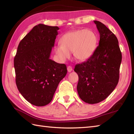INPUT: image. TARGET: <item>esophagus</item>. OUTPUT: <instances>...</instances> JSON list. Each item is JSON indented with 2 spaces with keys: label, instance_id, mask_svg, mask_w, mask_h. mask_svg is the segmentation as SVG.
Instances as JSON below:
<instances>
[{
  "label": "esophagus",
  "instance_id": "34e87169",
  "mask_svg": "<svg viewBox=\"0 0 134 134\" xmlns=\"http://www.w3.org/2000/svg\"><path fill=\"white\" fill-rule=\"evenodd\" d=\"M67 71L69 72H71L72 71V67L71 66H70V65H69V66L67 67Z\"/></svg>",
  "mask_w": 134,
  "mask_h": 134
}]
</instances>
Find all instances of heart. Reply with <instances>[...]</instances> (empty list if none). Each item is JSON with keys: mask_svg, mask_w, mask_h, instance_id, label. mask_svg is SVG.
<instances>
[{"mask_svg": "<svg viewBox=\"0 0 134 134\" xmlns=\"http://www.w3.org/2000/svg\"><path fill=\"white\" fill-rule=\"evenodd\" d=\"M61 45L55 47L57 55L62 60L70 58V52L78 60H85L95 50L97 38L92 30L81 29L67 32L60 40Z\"/></svg>", "mask_w": 134, "mask_h": 134, "instance_id": "obj_1", "label": "heart"}]
</instances>
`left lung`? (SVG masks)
Instances as JSON below:
<instances>
[{
  "label": "left lung",
  "instance_id": "left-lung-1",
  "mask_svg": "<svg viewBox=\"0 0 134 134\" xmlns=\"http://www.w3.org/2000/svg\"><path fill=\"white\" fill-rule=\"evenodd\" d=\"M99 33V45L86 62L75 65L79 81L77 91L82 100L98 103L117 86L122 59L118 40L104 24L94 21Z\"/></svg>",
  "mask_w": 134,
  "mask_h": 134
}]
</instances>
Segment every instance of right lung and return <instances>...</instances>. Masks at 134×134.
<instances>
[{
	"label": "right lung",
	"instance_id": "obj_1",
	"mask_svg": "<svg viewBox=\"0 0 134 134\" xmlns=\"http://www.w3.org/2000/svg\"><path fill=\"white\" fill-rule=\"evenodd\" d=\"M59 29L58 26L36 25L17 48L14 60L16 86L22 96L35 106L49 104L67 74L66 65L49 58Z\"/></svg>",
	"mask_w": 134,
	"mask_h": 134
}]
</instances>
